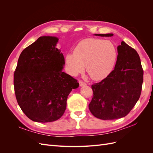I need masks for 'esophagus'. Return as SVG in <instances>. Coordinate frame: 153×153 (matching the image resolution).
Instances as JSON below:
<instances>
[{
	"label": "esophagus",
	"instance_id": "34e87169",
	"mask_svg": "<svg viewBox=\"0 0 153 153\" xmlns=\"http://www.w3.org/2000/svg\"><path fill=\"white\" fill-rule=\"evenodd\" d=\"M79 84H80V87H82V86H85L87 84H86V83H85V82H84L83 81H82V80H80L79 81Z\"/></svg>",
	"mask_w": 153,
	"mask_h": 153
}]
</instances>
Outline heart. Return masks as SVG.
<instances>
[{
	"label": "heart",
	"mask_w": 153,
	"mask_h": 153,
	"mask_svg": "<svg viewBox=\"0 0 153 153\" xmlns=\"http://www.w3.org/2000/svg\"><path fill=\"white\" fill-rule=\"evenodd\" d=\"M117 57L114 45L107 40L88 38L81 41L74 49V52L66 56L69 73L78 75L85 69L94 80H102L112 70Z\"/></svg>",
	"instance_id": "heart-1"
}]
</instances>
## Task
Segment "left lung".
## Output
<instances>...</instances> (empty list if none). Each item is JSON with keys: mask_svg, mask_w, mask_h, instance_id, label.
Returning <instances> with one entry per match:
<instances>
[{"mask_svg": "<svg viewBox=\"0 0 153 153\" xmlns=\"http://www.w3.org/2000/svg\"><path fill=\"white\" fill-rule=\"evenodd\" d=\"M95 36L111 37L113 34ZM114 70L105 79L91 85L93 96L89 108L94 117L114 120L126 116L139 99L143 71L137 51L122 41L117 47Z\"/></svg>", "mask_w": 153, "mask_h": 153, "instance_id": "obj_1", "label": "left lung"}]
</instances>
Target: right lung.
<instances>
[{"mask_svg":"<svg viewBox=\"0 0 153 153\" xmlns=\"http://www.w3.org/2000/svg\"><path fill=\"white\" fill-rule=\"evenodd\" d=\"M59 39L41 36L21 53L14 73L18 105L32 121L48 123L61 118L68 96L79 83L62 71L64 57Z\"/></svg>","mask_w":153,"mask_h":153,"instance_id":"1","label":"right lung"}]
</instances>
